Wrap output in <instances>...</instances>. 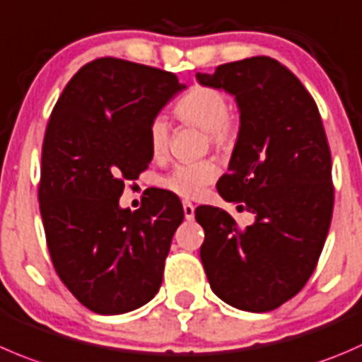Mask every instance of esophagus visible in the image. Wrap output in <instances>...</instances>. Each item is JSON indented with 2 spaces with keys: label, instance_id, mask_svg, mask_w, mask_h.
<instances>
[{
  "label": "esophagus",
  "instance_id": "34e87169",
  "mask_svg": "<svg viewBox=\"0 0 362 362\" xmlns=\"http://www.w3.org/2000/svg\"><path fill=\"white\" fill-rule=\"evenodd\" d=\"M182 206H184L185 219H187V221L194 219V205H192L191 202H182Z\"/></svg>",
  "mask_w": 362,
  "mask_h": 362
}]
</instances>
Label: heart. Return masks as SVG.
<instances>
[{"mask_svg": "<svg viewBox=\"0 0 362 362\" xmlns=\"http://www.w3.org/2000/svg\"><path fill=\"white\" fill-rule=\"evenodd\" d=\"M226 95L212 86L196 84L175 106V115L185 124H191L206 132L210 143L224 146L233 141L237 124L230 117ZM148 146L153 159L164 157L168 150V122L163 117L153 118L148 127ZM217 177V166L212 160L177 164L160 180L164 189L180 198H198L206 185Z\"/></svg>", "mask_w": 362, "mask_h": 362, "instance_id": "obj_1", "label": "heart"}]
</instances>
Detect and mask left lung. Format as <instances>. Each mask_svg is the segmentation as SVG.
Masks as SVG:
<instances>
[{"label":"left lung","instance_id":"obj_1","mask_svg":"<svg viewBox=\"0 0 362 362\" xmlns=\"http://www.w3.org/2000/svg\"><path fill=\"white\" fill-rule=\"evenodd\" d=\"M196 79L235 97L240 127L217 191L255 214L240 230L226 210L196 209L203 269L226 304L272 311L306 285L331 226V150L320 113L303 83L269 56L224 63Z\"/></svg>","mask_w":362,"mask_h":362}]
</instances>
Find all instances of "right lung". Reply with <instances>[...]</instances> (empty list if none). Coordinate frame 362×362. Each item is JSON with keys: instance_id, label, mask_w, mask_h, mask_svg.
<instances>
[{"instance_id": "right-lung-1", "label": "right lung", "mask_w": 362, "mask_h": 362, "mask_svg": "<svg viewBox=\"0 0 362 362\" xmlns=\"http://www.w3.org/2000/svg\"><path fill=\"white\" fill-rule=\"evenodd\" d=\"M184 88L166 70L99 58L69 81L49 118L38 185L49 255L99 315L138 310L163 283L182 203L159 191L131 212L120 196L152 160L150 124Z\"/></svg>"}]
</instances>
